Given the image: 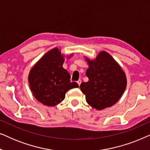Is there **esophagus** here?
<instances>
[{"instance_id": "1", "label": "esophagus", "mask_w": 150, "mask_h": 150, "mask_svg": "<svg viewBox=\"0 0 150 150\" xmlns=\"http://www.w3.org/2000/svg\"><path fill=\"white\" fill-rule=\"evenodd\" d=\"M77 83L79 84V86L81 85V80H79V81H77Z\"/></svg>"}]
</instances>
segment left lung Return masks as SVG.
<instances>
[{
	"instance_id": "obj_1",
	"label": "left lung",
	"mask_w": 150,
	"mask_h": 150,
	"mask_svg": "<svg viewBox=\"0 0 150 150\" xmlns=\"http://www.w3.org/2000/svg\"><path fill=\"white\" fill-rule=\"evenodd\" d=\"M87 59V58H86ZM89 68L87 83L80 88L85 94L86 101L97 110L110 107L120 100L126 87V77L120 65L104 51L100 52L94 60L87 59Z\"/></svg>"
}]
</instances>
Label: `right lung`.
<instances>
[{
  "instance_id": "add662e5",
  "label": "right lung",
  "mask_w": 150,
  "mask_h": 150,
  "mask_svg": "<svg viewBox=\"0 0 150 150\" xmlns=\"http://www.w3.org/2000/svg\"><path fill=\"white\" fill-rule=\"evenodd\" d=\"M64 58L58 48H54L40 59L30 70L28 83L33 95L46 106L57 105L64 100L69 89L79 87L70 82V75L63 67Z\"/></svg>"
}]
</instances>
